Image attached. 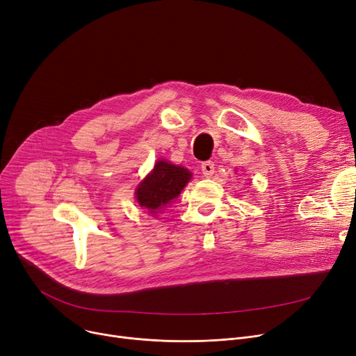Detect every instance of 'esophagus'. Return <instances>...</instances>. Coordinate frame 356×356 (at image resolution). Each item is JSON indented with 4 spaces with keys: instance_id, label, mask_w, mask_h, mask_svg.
Returning <instances> with one entry per match:
<instances>
[{
    "instance_id": "obj_1",
    "label": "esophagus",
    "mask_w": 356,
    "mask_h": 356,
    "mask_svg": "<svg viewBox=\"0 0 356 356\" xmlns=\"http://www.w3.org/2000/svg\"><path fill=\"white\" fill-rule=\"evenodd\" d=\"M200 168H202V173H203L204 177H211L215 173V164H213V161H204V163H202Z\"/></svg>"
}]
</instances>
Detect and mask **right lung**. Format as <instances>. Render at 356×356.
I'll return each instance as SVG.
<instances>
[{
  "label": "right lung",
  "instance_id": "right-lung-1",
  "mask_svg": "<svg viewBox=\"0 0 356 356\" xmlns=\"http://www.w3.org/2000/svg\"><path fill=\"white\" fill-rule=\"evenodd\" d=\"M191 179L192 173L188 168L159 160L153 172L147 175L136 189L137 202L148 213L154 215L172 203Z\"/></svg>",
  "mask_w": 356,
  "mask_h": 356
}]
</instances>
